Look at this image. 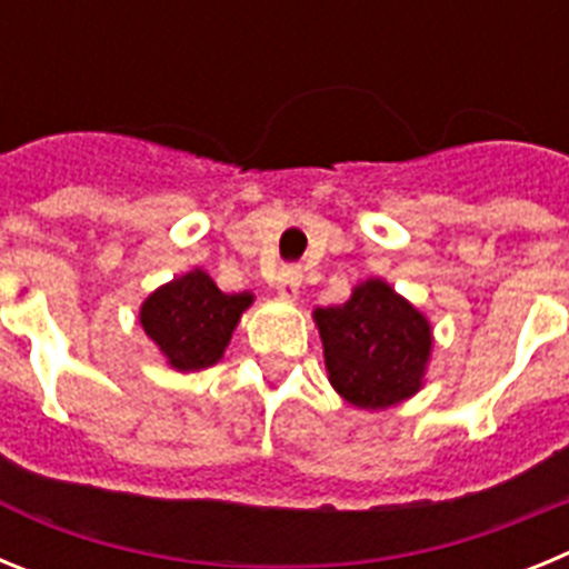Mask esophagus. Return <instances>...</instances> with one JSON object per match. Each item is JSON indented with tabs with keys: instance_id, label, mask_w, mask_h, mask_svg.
<instances>
[{
	"instance_id": "obj_1",
	"label": "esophagus",
	"mask_w": 569,
	"mask_h": 569,
	"mask_svg": "<svg viewBox=\"0 0 569 569\" xmlns=\"http://www.w3.org/2000/svg\"><path fill=\"white\" fill-rule=\"evenodd\" d=\"M299 288H301V268H296V264L281 268L279 276H276V293H279L281 299L293 301L296 296H299Z\"/></svg>"
}]
</instances>
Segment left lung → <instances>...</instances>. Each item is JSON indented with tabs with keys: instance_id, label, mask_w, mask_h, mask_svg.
Returning a JSON list of instances; mask_svg holds the SVG:
<instances>
[{
	"instance_id": "8db88e82",
	"label": "left lung",
	"mask_w": 569,
	"mask_h": 569,
	"mask_svg": "<svg viewBox=\"0 0 569 569\" xmlns=\"http://www.w3.org/2000/svg\"><path fill=\"white\" fill-rule=\"evenodd\" d=\"M330 385L361 410H381L413 396L430 356L425 316L370 279L345 305L316 310Z\"/></svg>"
}]
</instances>
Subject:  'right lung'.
<instances>
[{
  "label": "right lung",
  "instance_id": "1",
  "mask_svg": "<svg viewBox=\"0 0 569 569\" xmlns=\"http://www.w3.org/2000/svg\"><path fill=\"white\" fill-rule=\"evenodd\" d=\"M250 301V293H222L208 273L193 270L144 301L142 328L176 370H202L222 359Z\"/></svg>",
  "mask_w": 569,
  "mask_h": 569
}]
</instances>
